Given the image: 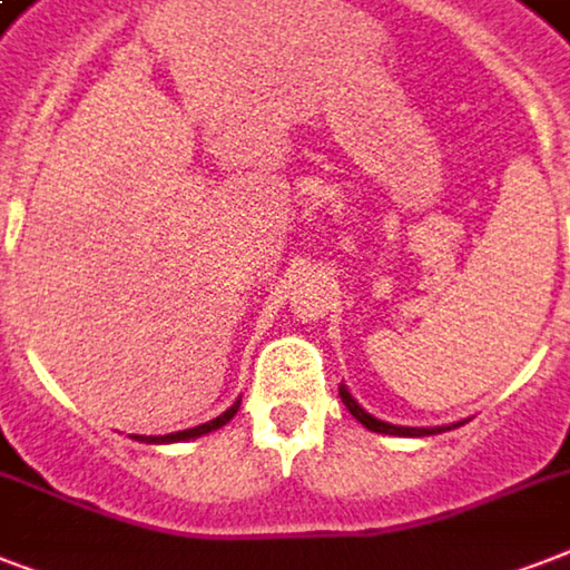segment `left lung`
<instances>
[{"instance_id": "8db88e82", "label": "left lung", "mask_w": 570, "mask_h": 570, "mask_svg": "<svg viewBox=\"0 0 570 570\" xmlns=\"http://www.w3.org/2000/svg\"><path fill=\"white\" fill-rule=\"evenodd\" d=\"M340 399H343V405L352 411L357 423H364L370 432H379V434H396V438H425V434H438V432H446L450 425H432V429H416V425H393V423H384L379 416L366 414L364 407L357 405L355 396L348 393L346 384H340ZM452 425H461V423H452Z\"/></svg>"}]
</instances>
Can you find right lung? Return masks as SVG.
Instances as JSON below:
<instances>
[{"label":"right lung","mask_w":570,"mask_h":570,"mask_svg":"<svg viewBox=\"0 0 570 570\" xmlns=\"http://www.w3.org/2000/svg\"><path fill=\"white\" fill-rule=\"evenodd\" d=\"M239 402L242 399H236L224 414H218L215 420H209V423H200L195 425V429H183V432H171V434H136V441L141 443H180V441H191V438H200V434H209L215 432V429H222L224 423H230L233 416H236V411H239Z\"/></svg>","instance_id":"1"}]
</instances>
